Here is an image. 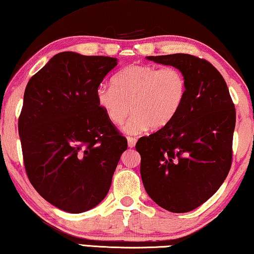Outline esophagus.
Returning <instances> with one entry per match:
<instances>
[{
    "mask_svg": "<svg viewBox=\"0 0 254 254\" xmlns=\"http://www.w3.org/2000/svg\"><path fill=\"white\" fill-rule=\"evenodd\" d=\"M135 143H137V139L132 138V137H127V146L130 147V148H133V147L135 146Z\"/></svg>",
    "mask_w": 254,
    "mask_h": 254,
    "instance_id": "obj_1",
    "label": "esophagus"
}]
</instances>
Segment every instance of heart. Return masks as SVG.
<instances>
[{
  "instance_id": "heart-1",
  "label": "heart",
  "mask_w": 254,
  "mask_h": 254,
  "mask_svg": "<svg viewBox=\"0 0 254 254\" xmlns=\"http://www.w3.org/2000/svg\"><path fill=\"white\" fill-rule=\"evenodd\" d=\"M186 97L187 79L180 69L143 64L126 67L113 78V86L101 85L96 91L98 106L114 126H122L133 112L124 127L128 134L166 127Z\"/></svg>"
}]
</instances>
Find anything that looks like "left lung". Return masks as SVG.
<instances>
[{
    "label": "left lung",
    "mask_w": 254,
    "mask_h": 254,
    "mask_svg": "<svg viewBox=\"0 0 254 254\" xmlns=\"http://www.w3.org/2000/svg\"><path fill=\"white\" fill-rule=\"evenodd\" d=\"M146 59L178 68L187 79L176 119L135 145L147 194L163 209L184 213L206 202L228 176L235 106L224 77L206 60L186 54Z\"/></svg>",
    "instance_id": "1"
}]
</instances>
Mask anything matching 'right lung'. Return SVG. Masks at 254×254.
I'll return each instance as SVG.
<instances>
[{
    "label": "right lung",
    "instance_id": "obj_1",
    "mask_svg": "<svg viewBox=\"0 0 254 254\" xmlns=\"http://www.w3.org/2000/svg\"><path fill=\"white\" fill-rule=\"evenodd\" d=\"M117 59L60 52L29 79L18 130L28 179L58 209L82 213L111 188L127 139L97 104Z\"/></svg>",
    "mask_w": 254,
    "mask_h": 254
}]
</instances>
